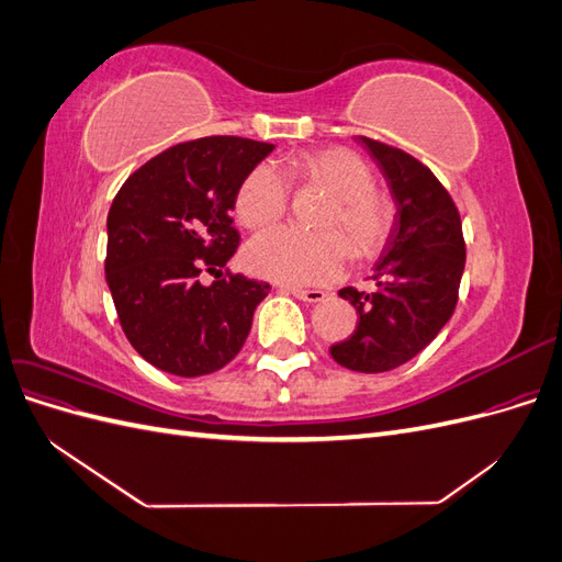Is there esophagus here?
Listing matches in <instances>:
<instances>
[{"label": "esophagus", "instance_id": "1", "mask_svg": "<svg viewBox=\"0 0 562 562\" xmlns=\"http://www.w3.org/2000/svg\"><path fill=\"white\" fill-rule=\"evenodd\" d=\"M283 291L285 293H291L293 297H297V300H302V302H323L328 297V293H323V291H318V288H295V285H283Z\"/></svg>", "mask_w": 562, "mask_h": 562}]
</instances>
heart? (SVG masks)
<instances>
[{
    "mask_svg": "<svg viewBox=\"0 0 562 562\" xmlns=\"http://www.w3.org/2000/svg\"><path fill=\"white\" fill-rule=\"evenodd\" d=\"M291 171L335 199V209L323 220V227L345 233L359 258H370L384 248L394 227V209L386 196L375 192V176L363 159L347 149H318L295 157ZM288 199L291 187L285 173L274 164H260L236 192V217L248 229L269 227L285 215ZM344 237L337 232L307 234L274 227L252 236L244 260L252 274L285 285L330 283L342 274L349 260L348 238Z\"/></svg>",
    "mask_w": 562,
    "mask_h": 562,
    "instance_id": "obj_1",
    "label": "heart"
}]
</instances>
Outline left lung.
<instances>
[{
	"label": "left lung",
	"mask_w": 562,
	"mask_h": 562,
	"mask_svg": "<svg viewBox=\"0 0 562 562\" xmlns=\"http://www.w3.org/2000/svg\"><path fill=\"white\" fill-rule=\"evenodd\" d=\"M396 199V223L375 265L378 291L342 288L359 323L330 356L356 372H386L417 356L457 307L467 246L452 196L407 151L361 135Z\"/></svg>",
	"instance_id": "left-lung-1"
}]
</instances>
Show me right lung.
Wrapping results in <instances>:
<instances>
[{
    "mask_svg": "<svg viewBox=\"0 0 562 562\" xmlns=\"http://www.w3.org/2000/svg\"><path fill=\"white\" fill-rule=\"evenodd\" d=\"M274 145L211 135L168 147L128 176L108 213L105 279L119 323L147 363L178 378L241 351L269 283L227 274L239 246L236 192ZM201 270L217 273L211 286Z\"/></svg>",
    "mask_w": 562,
    "mask_h": 562,
    "instance_id": "add662e5",
    "label": "right lung"
}]
</instances>
